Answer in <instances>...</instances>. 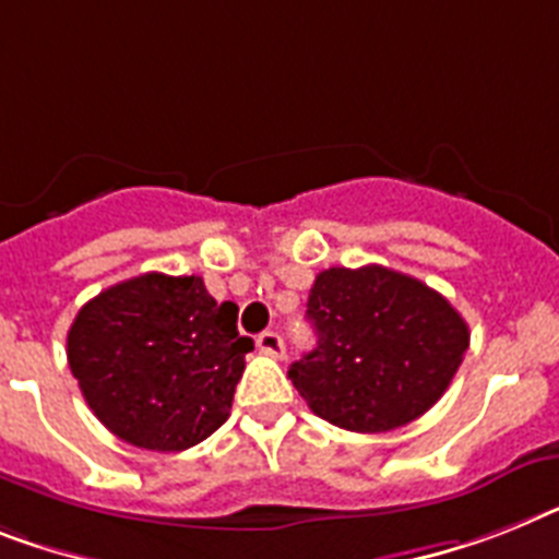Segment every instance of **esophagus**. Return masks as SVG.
<instances>
[{"label": "esophagus", "mask_w": 559, "mask_h": 559, "mask_svg": "<svg viewBox=\"0 0 559 559\" xmlns=\"http://www.w3.org/2000/svg\"><path fill=\"white\" fill-rule=\"evenodd\" d=\"M257 348H260V352L265 354V357H276V359L285 357L283 336L276 334V331H265V334L257 336Z\"/></svg>", "instance_id": "1"}]
</instances>
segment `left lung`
<instances>
[{
  "mask_svg": "<svg viewBox=\"0 0 559 559\" xmlns=\"http://www.w3.org/2000/svg\"><path fill=\"white\" fill-rule=\"evenodd\" d=\"M306 313L317 348L288 368L290 382L317 417L359 435L423 417L472 336L442 294L382 265L317 274Z\"/></svg>",
  "mask_w": 559,
  "mask_h": 559,
  "instance_id": "8db88e82",
  "label": "left lung"
}]
</instances>
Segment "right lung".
Segmentation results:
<instances>
[{
	"label": "right lung",
	"instance_id": "add662e5",
	"mask_svg": "<svg viewBox=\"0 0 559 559\" xmlns=\"http://www.w3.org/2000/svg\"><path fill=\"white\" fill-rule=\"evenodd\" d=\"M253 343L237 306L202 276L142 274L80 308L68 366L110 435L147 451H186L223 426Z\"/></svg>",
	"mask_w": 559,
	"mask_h": 559
}]
</instances>
